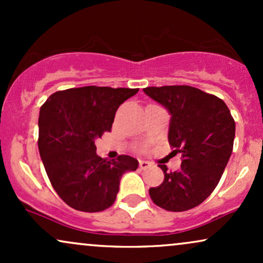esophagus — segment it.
<instances>
[{
	"label": "esophagus",
	"instance_id": "obj_1",
	"mask_svg": "<svg viewBox=\"0 0 263 263\" xmlns=\"http://www.w3.org/2000/svg\"><path fill=\"white\" fill-rule=\"evenodd\" d=\"M151 165H152V164H151L149 162L142 161V159L140 161V168H141V170H147V168H149Z\"/></svg>",
	"mask_w": 263,
	"mask_h": 263
}]
</instances>
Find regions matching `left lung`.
Segmentation results:
<instances>
[{"label": "left lung", "instance_id": "left-lung-1", "mask_svg": "<svg viewBox=\"0 0 263 263\" xmlns=\"http://www.w3.org/2000/svg\"><path fill=\"white\" fill-rule=\"evenodd\" d=\"M171 114L168 141L182 153L176 172L167 165L161 185L149 188L153 203L168 211H185L201 204L218 185L232 153L235 121L218 96L188 85L143 89Z\"/></svg>", "mask_w": 263, "mask_h": 263}]
</instances>
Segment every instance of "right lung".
<instances>
[{"instance_id":"obj_1","label":"right lung","mask_w":263,"mask_h":263,"mask_svg":"<svg viewBox=\"0 0 263 263\" xmlns=\"http://www.w3.org/2000/svg\"><path fill=\"white\" fill-rule=\"evenodd\" d=\"M138 89L84 86L52 93L39 111L38 148L54 190L69 206L85 213L115 203L120 180L138 161L96 155L95 140L110 132L117 108Z\"/></svg>"}]
</instances>
